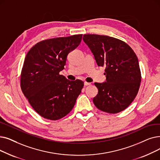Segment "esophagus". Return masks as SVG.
<instances>
[{"label":"esophagus","mask_w":160,"mask_h":160,"mask_svg":"<svg viewBox=\"0 0 160 160\" xmlns=\"http://www.w3.org/2000/svg\"><path fill=\"white\" fill-rule=\"evenodd\" d=\"M90 84H91V83H89V82H84V86H89Z\"/></svg>","instance_id":"1"}]
</instances>
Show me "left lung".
I'll return each instance as SVG.
<instances>
[{"instance_id": "obj_1", "label": "left lung", "mask_w": 160, "mask_h": 160, "mask_svg": "<svg viewBox=\"0 0 160 160\" xmlns=\"http://www.w3.org/2000/svg\"><path fill=\"white\" fill-rule=\"evenodd\" d=\"M83 40L99 67H105L106 82L95 83L98 93L93 99L97 108L110 114L126 109L138 93L141 74L137 57L131 48L117 38L84 34Z\"/></svg>"}]
</instances>
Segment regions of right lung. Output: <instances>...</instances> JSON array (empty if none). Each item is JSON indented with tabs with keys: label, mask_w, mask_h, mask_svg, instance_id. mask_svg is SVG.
<instances>
[{
	"label": "right lung",
	"mask_w": 160,
	"mask_h": 160,
	"mask_svg": "<svg viewBox=\"0 0 160 160\" xmlns=\"http://www.w3.org/2000/svg\"><path fill=\"white\" fill-rule=\"evenodd\" d=\"M82 34L39 42L27 53L21 74V88L34 110L57 120L74 107L84 82L67 80L63 70L68 54L77 48Z\"/></svg>",
	"instance_id": "add662e5"
}]
</instances>
